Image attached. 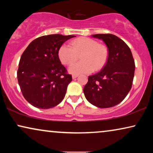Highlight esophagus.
Listing matches in <instances>:
<instances>
[{
	"label": "esophagus",
	"mask_w": 153,
	"mask_h": 153,
	"mask_svg": "<svg viewBox=\"0 0 153 153\" xmlns=\"http://www.w3.org/2000/svg\"><path fill=\"white\" fill-rule=\"evenodd\" d=\"M77 76H78V75H77V74H73L72 75V79H75Z\"/></svg>",
	"instance_id": "obj_1"
}]
</instances>
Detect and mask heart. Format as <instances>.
<instances>
[{
	"instance_id": "1",
	"label": "heart",
	"mask_w": 153,
	"mask_h": 153,
	"mask_svg": "<svg viewBox=\"0 0 153 153\" xmlns=\"http://www.w3.org/2000/svg\"><path fill=\"white\" fill-rule=\"evenodd\" d=\"M70 45L63 44L58 50V55L63 64L70 65L81 56V62L70 65L68 72L72 74H89L94 70L97 71L103 68L108 58V49L106 46L99 45L95 39L82 37L73 40Z\"/></svg>"
}]
</instances>
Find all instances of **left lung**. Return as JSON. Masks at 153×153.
<instances>
[{"label":"left lung","instance_id":"8db88e82","mask_svg":"<svg viewBox=\"0 0 153 153\" xmlns=\"http://www.w3.org/2000/svg\"><path fill=\"white\" fill-rule=\"evenodd\" d=\"M102 40L108 55L106 63L97 74L88 76L83 93L90 103L99 108H109L120 103L131 90L135 64L130 49L112 34H96Z\"/></svg>","mask_w":153,"mask_h":153}]
</instances>
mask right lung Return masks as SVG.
Masks as SVG:
<instances>
[{"label": "right lung", "mask_w": 153, "mask_h": 153, "mask_svg": "<svg viewBox=\"0 0 153 153\" xmlns=\"http://www.w3.org/2000/svg\"><path fill=\"white\" fill-rule=\"evenodd\" d=\"M76 36L49 35L31 42L21 56L17 79L25 99L35 107L47 109L60 104L72 75L58 58L59 48Z\"/></svg>", "instance_id": "obj_1"}]
</instances>
